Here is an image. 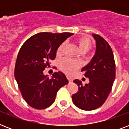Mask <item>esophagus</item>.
<instances>
[{
  "label": "esophagus",
  "mask_w": 129,
  "mask_h": 129,
  "mask_svg": "<svg viewBox=\"0 0 129 129\" xmlns=\"http://www.w3.org/2000/svg\"><path fill=\"white\" fill-rule=\"evenodd\" d=\"M67 78H68V80H69V82H72V81H73V79L71 78L70 77L67 76Z\"/></svg>",
  "instance_id": "obj_1"
}]
</instances>
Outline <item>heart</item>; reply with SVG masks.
<instances>
[{
    "label": "heart",
    "mask_w": 129,
    "mask_h": 129,
    "mask_svg": "<svg viewBox=\"0 0 129 129\" xmlns=\"http://www.w3.org/2000/svg\"><path fill=\"white\" fill-rule=\"evenodd\" d=\"M79 49L82 53H86L92 47V42L87 37H80L77 40ZM65 46V43H63L58 47L57 49V55H60L62 53L63 49ZM80 66L79 63L77 61L73 60L69 58L63 59L60 62L61 70L67 74H72Z\"/></svg>",
    "instance_id": "obj_1"
}]
</instances>
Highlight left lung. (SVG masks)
I'll return each instance as SVG.
<instances>
[{"label": "left lung", "instance_id": "obj_1", "mask_svg": "<svg viewBox=\"0 0 129 129\" xmlns=\"http://www.w3.org/2000/svg\"><path fill=\"white\" fill-rule=\"evenodd\" d=\"M96 41V52L90 62L81 71L89 78V83L74 80L78 91L72 95L74 104L84 110H92L104 104L110 94L115 79V62L112 49L100 35L92 34Z\"/></svg>", "mask_w": 129, "mask_h": 129}]
</instances>
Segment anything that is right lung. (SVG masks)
Returning a JSON list of instances; mask_svg holds the SVG:
<instances>
[{"label": "right lung", "mask_w": 129, "mask_h": 129, "mask_svg": "<svg viewBox=\"0 0 129 129\" xmlns=\"http://www.w3.org/2000/svg\"><path fill=\"white\" fill-rule=\"evenodd\" d=\"M71 33H39L25 41L19 50L15 77L24 100L35 109H44L53 103L57 92L68 80L63 73L49 78L43 70L56 56L57 49Z\"/></svg>", "instance_id": "1"}]
</instances>
